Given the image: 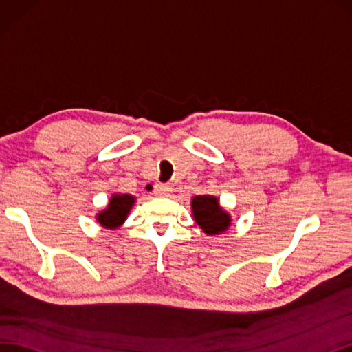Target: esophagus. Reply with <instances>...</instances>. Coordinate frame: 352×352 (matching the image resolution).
<instances>
[{
    "label": "esophagus",
    "mask_w": 352,
    "mask_h": 352,
    "mask_svg": "<svg viewBox=\"0 0 352 352\" xmlns=\"http://www.w3.org/2000/svg\"><path fill=\"white\" fill-rule=\"evenodd\" d=\"M170 192H171V186L170 185H166V184L155 185V194H156V196L166 197V196H170Z\"/></svg>",
    "instance_id": "34e87169"
}]
</instances>
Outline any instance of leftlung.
Here are the masks:
<instances>
[{"label": "left lung", "mask_w": 352, "mask_h": 352, "mask_svg": "<svg viewBox=\"0 0 352 352\" xmlns=\"http://www.w3.org/2000/svg\"><path fill=\"white\" fill-rule=\"evenodd\" d=\"M194 220L208 235H218L229 228L230 217L218 205L212 196H196L192 199Z\"/></svg>", "instance_id": "obj_1"}]
</instances>
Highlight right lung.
I'll use <instances>...</instances> for the list:
<instances>
[{
  "label": "right lung",
  "mask_w": 352,
  "mask_h": 352,
  "mask_svg": "<svg viewBox=\"0 0 352 352\" xmlns=\"http://www.w3.org/2000/svg\"><path fill=\"white\" fill-rule=\"evenodd\" d=\"M134 201V197L129 196V194H114L108 208L98 215V221L107 229L119 228L126 220Z\"/></svg>",
  "instance_id": "1"
}]
</instances>
